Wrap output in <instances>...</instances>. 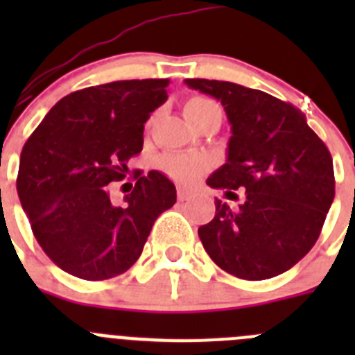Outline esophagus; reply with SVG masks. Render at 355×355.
<instances>
[{
    "mask_svg": "<svg viewBox=\"0 0 355 355\" xmlns=\"http://www.w3.org/2000/svg\"><path fill=\"white\" fill-rule=\"evenodd\" d=\"M192 196V190H188L187 187H178V199L184 200Z\"/></svg>",
    "mask_w": 355,
    "mask_h": 355,
    "instance_id": "1",
    "label": "esophagus"
}]
</instances>
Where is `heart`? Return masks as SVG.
<instances>
[{
  "label": "heart",
  "mask_w": 355,
  "mask_h": 355,
  "mask_svg": "<svg viewBox=\"0 0 355 355\" xmlns=\"http://www.w3.org/2000/svg\"><path fill=\"white\" fill-rule=\"evenodd\" d=\"M183 114L188 121L197 122L209 114H222L220 106L216 105L213 99L206 96H192L188 97L183 105ZM158 165L163 172H167L171 178L183 183H193L199 180L202 172L206 171V159L197 155H188V153H165L159 156Z\"/></svg>",
  "instance_id": "heart-1"
}]
</instances>
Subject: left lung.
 I'll use <instances>...</instances> for the list:
<instances>
[{
  "instance_id": "1",
  "label": "left lung",
  "mask_w": 355,
  "mask_h": 355,
  "mask_svg": "<svg viewBox=\"0 0 355 355\" xmlns=\"http://www.w3.org/2000/svg\"><path fill=\"white\" fill-rule=\"evenodd\" d=\"M215 97L231 124L227 159L206 183L245 200L234 211L215 199V216L199 227L209 258L222 270L263 281L290 270L320 236L334 200V168L327 146L306 115L261 90L231 81L184 80Z\"/></svg>"
}]
</instances>
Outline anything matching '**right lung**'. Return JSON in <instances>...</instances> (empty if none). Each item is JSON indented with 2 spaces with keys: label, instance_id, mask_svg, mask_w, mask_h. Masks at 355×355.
Instances as JSON below:
<instances>
[{
  "label": "right lung",
  "instance_id": "obj_1",
  "mask_svg": "<svg viewBox=\"0 0 355 355\" xmlns=\"http://www.w3.org/2000/svg\"><path fill=\"white\" fill-rule=\"evenodd\" d=\"M168 80H124L62 97L21 150L17 193L48 258L85 281L121 275L140 258L155 220L175 202L167 175H135L122 205L108 184L122 181L144 146V124L167 101Z\"/></svg>",
  "mask_w": 355,
  "mask_h": 355
}]
</instances>
